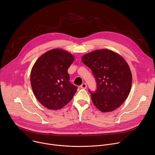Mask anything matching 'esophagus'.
<instances>
[{"mask_svg":"<svg viewBox=\"0 0 155 155\" xmlns=\"http://www.w3.org/2000/svg\"><path fill=\"white\" fill-rule=\"evenodd\" d=\"M81 87V88H83V89H85V88H87V84L86 83H83L82 85L80 86Z\"/></svg>","mask_w":155,"mask_h":155,"instance_id":"1","label":"esophagus"}]
</instances>
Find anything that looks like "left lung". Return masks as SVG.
Here are the masks:
<instances>
[{
  "label": "left lung",
  "mask_w": 155,
  "mask_h": 155,
  "mask_svg": "<svg viewBox=\"0 0 155 155\" xmlns=\"http://www.w3.org/2000/svg\"><path fill=\"white\" fill-rule=\"evenodd\" d=\"M81 61L91 70L97 83L95 92L89 90L95 107L107 112L121 106L130 93L132 83L125 60L111 50L100 49L85 54Z\"/></svg>",
  "instance_id": "left-lung-1"
}]
</instances>
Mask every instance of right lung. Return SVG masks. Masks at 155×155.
<instances>
[{
	"label": "right lung",
	"instance_id": "add662e5",
	"mask_svg": "<svg viewBox=\"0 0 155 155\" xmlns=\"http://www.w3.org/2000/svg\"><path fill=\"white\" fill-rule=\"evenodd\" d=\"M74 56L61 49H53L43 54L33 65L30 81L38 101L51 110L62 108L72 100L77 87L69 81L67 70Z\"/></svg>",
	"mask_w": 155,
	"mask_h": 155
}]
</instances>
